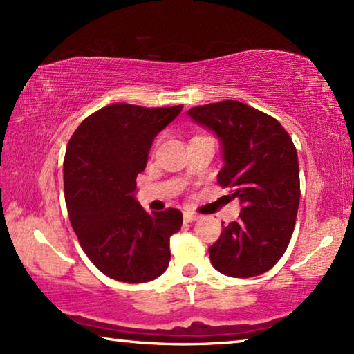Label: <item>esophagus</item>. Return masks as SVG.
Masks as SVG:
<instances>
[{"instance_id": "esophagus-1", "label": "esophagus", "mask_w": 354, "mask_h": 354, "mask_svg": "<svg viewBox=\"0 0 354 354\" xmlns=\"http://www.w3.org/2000/svg\"><path fill=\"white\" fill-rule=\"evenodd\" d=\"M183 219H185V222H193V221H198V219H200V216L195 214V212L185 211V212H183Z\"/></svg>"}]
</instances>
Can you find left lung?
Instances as JSON below:
<instances>
[{
  "label": "left lung",
  "instance_id": "obj_1",
  "mask_svg": "<svg viewBox=\"0 0 354 354\" xmlns=\"http://www.w3.org/2000/svg\"><path fill=\"white\" fill-rule=\"evenodd\" d=\"M187 114L221 142L217 182L234 187L241 212L209 246L216 270L254 277L272 269L292 239L299 205L297 148L279 120L240 101L196 106Z\"/></svg>",
  "mask_w": 354,
  "mask_h": 354
}]
</instances>
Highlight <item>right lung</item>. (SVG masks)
I'll use <instances>...</instances> for the list:
<instances>
[{"instance_id":"obj_1","label":"right lung","mask_w":354,"mask_h":354,"mask_svg":"<svg viewBox=\"0 0 354 354\" xmlns=\"http://www.w3.org/2000/svg\"><path fill=\"white\" fill-rule=\"evenodd\" d=\"M183 106L111 104L82 122L64 158V195L82 250L108 277L127 283L158 279L171 261L169 239L182 212L148 214L135 198L153 140Z\"/></svg>"}]
</instances>
